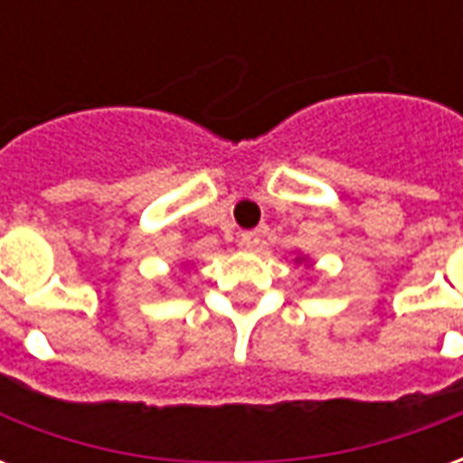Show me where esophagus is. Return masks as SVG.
Returning a JSON list of instances; mask_svg holds the SVG:
<instances>
[{"mask_svg": "<svg viewBox=\"0 0 463 463\" xmlns=\"http://www.w3.org/2000/svg\"><path fill=\"white\" fill-rule=\"evenodd\" d=\"M262 235H265V228H260V231H245L241 235V242L245 248H258L262 241Z\"/></svg>", "mask_w": 463, "mask_h": 463, "instance_id": "34e87169", "label": "esophagus"}]
</instances>
